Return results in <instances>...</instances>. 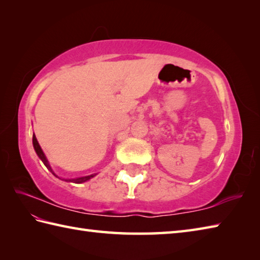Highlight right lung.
I'll return each mask as SVG.
<instances>
[{"mask_svg":"<svg viewBox=\"0 0 260 260\" xmlns=\"http://www.w3.org/2000/svg\"><path fill=\"white\" fill-rule=\"evenodd\" d=\"M32 142H33V147H35V150H36V152H37V154H38V156L41 158V161L43 162V164L46 165L47 167V169L50 171V172L54 175V176H57L56 174L53 173V171H52V169L50 168V165H49V162H48V159H47V157H46V155L45 154H43V152H42V150H41V147H40V145H39V143H38V141H37V137H36V135L33 134V137H32ZM96 174H91V175H87V176H82V178H78V179H68V180H64V181H69V182H74V183H82V182H86V181H88L89 179H91L92 176H95ZM58 178V176H57Z\"/></svg>","mask_w":260,"mask_h":260,"instance_id":"obj_1","label":"right lung"}]
</instances>
